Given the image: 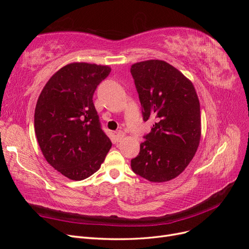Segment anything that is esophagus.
<instances>
[{"instance_id":"34e87169","label":"esophagus","mask_w":249,"mask_h":249,"mask_svg":"<svg viewBox=\"0 0 249 249\" xmlns=\"http://www.w3.org/2000/svg\"><path fill=\"white\" fill-rule=\"evenodd\" d=\"M124 132H122V131H118V132L115 133V138H116L117 141L122 140V139L124 138Z\"/></svg>"}]
</instances>
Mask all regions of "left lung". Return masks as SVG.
<instances>
[{
	"mask_svg": "<svg viewBox=\"0 0 249 249\" xmlns=\"http://www.w3.org/2000/svg\"><path fill=\"white\" fill-rule=\"evenodd\" d=\"M142 117L156 120L144 135L132 170L149 182H167L191 162L200 140V107L192 83L161 60L131 66Z\"/></svg>",
	"mask_w": 249,
	"mask_h": 249,
	"instance_id": "8db88e82",
	"label": "left lung"
}]
</instances>
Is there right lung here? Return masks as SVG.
<instances>
[{
    "mask_svg": "<svg viewBox=\"0 0 249 249\" xmlns=\"http://www.w3.org/2000/svg\"><path fill=\"white\" fill-rule=\"evenodd\" d=\"M110 71L109 66L69 64L48 81L37 101L34 126L41 152L51 166L71 179L93 175L111 148L92 101Z\"/></svg>",
    "mask_w": 249,
    "mask_h": 249,
    "instance_id": "1",
    "label": "right lung"
}]
</instances>
